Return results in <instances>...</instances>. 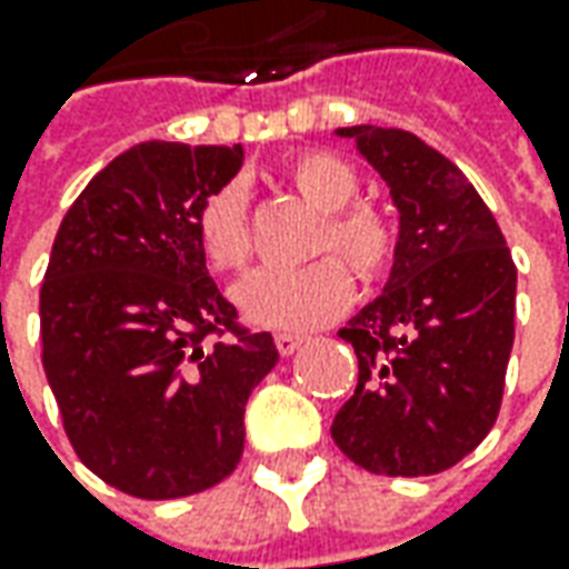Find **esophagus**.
Returning <instances> with one entry per match:
<instances>
[{
	"label": "esophagus",
	"instance_id": "obj_1",
	"mask_svg": "<svg viewBox=\"0 0 569 569\" xmlns=\"http://www.w3.org/2000/svg\"><path fill=\"white\" fill-rule=\"evenodd\" d=\"M302 343L305 337H296V333H277V349H280V356H292Z\"/></svg>",
	"mask_w": 569,
	"mask_h": 569
}]
</instances>
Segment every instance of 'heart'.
<instances>
[{"mask_svg":"<svg viewBox=\"0 0 569 569\" xmlns=\"http://www.w3.org/2000/svg\"><path fill=\"white\" fill-rule=\"evenodd\" d=\"M289 186L323 213L311 242V254L337 251L352 273L375 283L393 264L397 226L359 198V176L346 160L327 150H305L286 163ZM194 239L210 270L242 273L251 261L246 191L236 186L217 188L194 213ZM236 302L251 323L273 330H311L343 315L352 302V277L337 258H318L296 270H261L236 289Z\"/></svg>","mask_w":569,"mask_h":569,"instance_id":"obj_1","label":"heart"}]
</instances>
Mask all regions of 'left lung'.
<instances>
[{"mask_svg":"<svg viewBox=\"0 0 569 569\" xmlns=\"http://www.w3.org/2000/svg\"><path fill=\"white\" fill-rule=\"evenodd\" d=\"M390 188L400 213L383 292L340 337L359 387L330 425L375 476H438L498 419L513 349L517 267L498 220L443 153L402 128H337Z\"/></svg>","mask_w":569,"mask_h":569,"instance_id":"left-lung-1","label":"left lung"}]
</instances>
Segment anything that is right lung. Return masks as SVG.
Here are the masks:
<instances>
[{
	"label": "right lung",
	"instance_id": "add662e5",
	"mask_svg": "<svg viewBox=\"0 0 569 569\" xmlns=\"http://www.w3.org/2000/svg\"><path fill=\"white\" fill-rule=\"evenodd\" d=\"M242 160V144H134L90 179L52 242L43 371L74 453L131 498L223 481L242 460L248 397L280 359L270 333L236 327L194 239L198 207Z\"/></svg>",
	"mask_w": 569,
	"mask_h": 569
}]
</instances>
